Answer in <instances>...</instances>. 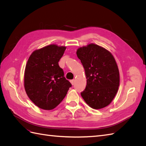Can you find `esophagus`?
Wrapping results in <instances>:
<instances>
[{
	"mask_svg": "<svg viewBox=\"0 0 146 146\" xmlns=\"http://www.w3.org/2000/svg\"><path fill=\"white\" fill-rule=\"evenodd\" d=\"M70 82V83H71V84H72V85H74V80H71Z\"/></svg>",
	"mask_w": 146,
	"mask_h": 146,
	"instance_id": "1",
	"label": "esophagus"
}]
</instances>
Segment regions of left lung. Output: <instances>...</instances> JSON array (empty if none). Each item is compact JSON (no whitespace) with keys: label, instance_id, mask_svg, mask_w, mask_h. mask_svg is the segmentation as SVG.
Segmentation results:
<instances>
[{"label":"left lung","instance_id":"obj_1","mask_svg":"<svg viewBox=\"0 0 146 146\" xmlns=\"http://www.w3.org/2000/svg\"><path fill=\"white\" fill-rule=\"evenodd\" d=\"M77 55L85 69L86 77L82 98L92 108L99 110L110 104L119 86V72L111 53L93 43L79 47Z\"/></svg>","mask_w":146,"mask_h":146}]
</instances>
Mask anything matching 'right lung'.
<instances>
[{
  "mask_svg": "<svg viewBox=\"0 0 146 146\" xmlns=\"http://www.w3.org/2000/svg\"><path fill=\"white\" fill-rule=\"evenodd\" d=\"M66 48L50 44L34 50L29 56L25 69L24 88L29 99L39 108H55L72 86L58 65Z\"/></svg>",
  "mask_w": 146,
  "mask_h": 146,
  "instance_id": "1",
  "label": "right lung"
}]
</instances>
